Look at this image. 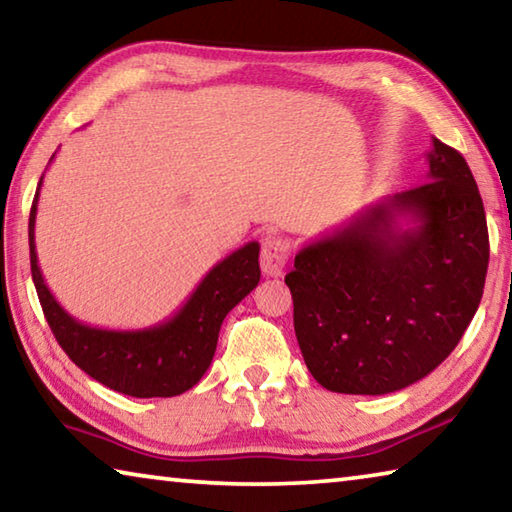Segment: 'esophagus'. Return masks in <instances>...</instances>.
Returning <instances> with one entry per match:
<instances>
[{
	"instance_id": "obj_1",
	"label": "esophagus",
	"mask_w": 512,
	"mask_h": 512,
	"mask_svg": "<svg viewBox=\"0 0 512 512\" xmlns=\"http://www.w3.org/2000/svg\"><path fill=\"white\" fill-rule=\"evenodd\" d=\"M291 253V246L287 239L282 237H271L262 244V257H259V264H262V271L268 277H280L284 273V266H287V259Z\"/></svg>"
}]
</instances>
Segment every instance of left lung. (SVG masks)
<instances>
[{
    "instance_id": "left-lung-1",
    "label": "left lung",
    "mask_w": 512,
    "mask_h": 512,
    "mask_svg": "<svg viewBox=\"0 0 512 512\" xmlns=\"http://www.w3.org/2000/svg\"><path fill=\"white\" fill-rule=\"evenodd\" d=\"M427 183L381 198L311 241L284 277L311 375L348 395L402 391L463 339L483 296L490 241L474 176L433 137Z\"/></svg>"
}]
</instances>
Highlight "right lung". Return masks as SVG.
Listing matches in <instances>:
<instances>
[{
  "label": "right lung",
  "mask_w": 512,
  "mask_h": 512,
  "mask_svg": "<svg viewBox=\"0 0 512 512\" xmlns=\"http://www.w3.org/2000/svg\"><path fill=\"white\" fill-rule=\"evenodd\" d=\"M40 185L29 216L31 275L60 348L99 384L131 397H173L196 386L212 363L223 318L257 287L262 275L257 241L216 264L185 305L164 323L128 332L92 327L58 305L40 273L33 232Z\"/></svg>",
  "instance_id": "obj_1"
}]
</instances>
